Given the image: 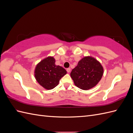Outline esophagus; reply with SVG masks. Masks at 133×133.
I'll return each instance as SVG.
<instances>
[{
	"instance_id": "34e87169",
	"label": "esophagus",
	"mask_w": 133,
	"mask_h": 133,
	"mask_svg": "<svg viewBox=\"0 0 133 133\" xmlns=\"http://www.w3.org/2000/svg\"><path fill=\"white\" fill-rule=\"evenodd\" d=\"M66 71H67V72H68V73H70V68H67V69H66Z\"/></svg>"
}]
</instances>
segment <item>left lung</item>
<instances>
[{"label": "left lung", "mask_w": 133, "mask_h": 133, "mask_svg": "<svg viewBox=\"0 0 133 133\" xmlns=\"http://www.w3.org/2000/svg\"><path fill=\"white\" fill-rule=\"evenodd\" d=\"M104 73L103 67L94 58L84 57L72 70L70 76L75 86L87 90L97 85Z\"/></svg>", "instance_id": "left-lung-1"}]
</instances>
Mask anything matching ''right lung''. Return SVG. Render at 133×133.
Wrapping results in <instances>:
<instances>
[{
    "label": "right lung",
    "instance_id": "right-lung-1",
    "mask_svg": "<svg viewBox=\"0 0 133 133\" xmlns=\"http://www.w3.org/2000/svg\"><path fill=\"white\" fill-rule=\"evenodd\" d=\"M53 57H48L41 60L34 70V76L37 82L44 89L50 90L57 87L59 80L66 74L63 67L55 65Z\"/></svg>",
    "mask_w": 133,
    "mask_h": 133
}]
</instances>
